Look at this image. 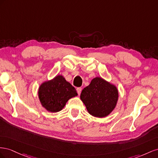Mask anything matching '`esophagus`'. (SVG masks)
<instances>
[{
	"label": "esophagus",
	"instance_id": "34e87169",
	"mask_svg": "<svg viewBox=\"0 0 158 158\" xmlns=\"http://www.w3.org/2000/svg\"><path fill=\"white\" fill-rule=\"evenodd\" d=\"M77 93H78V94L79 95V94H81V90H82V89L81 88V87H78V88H77Z\"/></svg>",
	"mask_w": 158,
	"mask_h": 158
}]
</instances>
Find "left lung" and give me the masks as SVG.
<instances>
[{"mask_svg":"<svg viewBox=\"0 0 158 158\" xmlns=\"http://www.w3.org/2000/svg\"><path fill=\"white\" fill-rule=\"evenodd\" d=\"M80 98L90 114L103 118L114 109L118 101V91L115 85L97 77L83 89Z\"/></svg>","mask_w":158,"mask_h":158,"instance_id":"obj_1","label":"left lung"}]
</instances>
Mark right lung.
I'll list each match as a JSON object with an SVG mask.
<instances>
[{
    "mask_svg": "<svg viewBox=\"0 0 158 158\" xmlns=\"http://www.w3.org/2000/svg\"><path fill=\"white\" fill-rule=\"evenodd\" d=\"M75 96H77L75 89L60 75L44 82L38 89L42 106L51 112L61 110L69 99Z\"/></svg>",
    "mask_w": 158,
    "mask_h": 158,
    "instance_id": "obj_1",
    "label": "right lung"
}]
</instances>
